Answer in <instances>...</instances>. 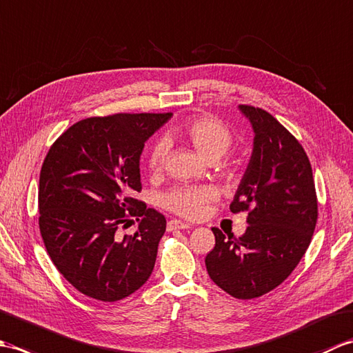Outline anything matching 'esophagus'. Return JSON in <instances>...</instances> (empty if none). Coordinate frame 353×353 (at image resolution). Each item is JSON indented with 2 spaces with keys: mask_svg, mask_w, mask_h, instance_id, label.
I'll use <instances>...</instances> for the list:
<instances>
[{
  "mask_svg": "<svg viewBox=\"0 0 353 353\" xmlns=\"http://www.w3.org/2000/svg\"><path fill=\"white\" fill-rule=\"evenodd\" d=\"M191 226L188 223H183L181 220H170L168 224H167V229L168 230H177V229H190Z\"/></svg>",
  "mask_w": 353,
  "mask_h": 353,
  "instance_id": "1",
  "label": "esophagus"
}]
</instances>
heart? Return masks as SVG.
Returning a JSON list of instances; mask_svg holds the SVG:
<instances>
[{
	"mask_svg": "<svg viewBox=\"0 0 353 353\" xmlns=\"http://www.w3.org/2000/svg\"><path fill=\"white\" fill-rule=\"evenodd\" d=\"M185 134L194 148L209 161H216L228 152L234 134L221 119L212 115H197L186 119L182 124ZM170 142L167 138H157L150 145L147 153V167L150 171L157 172L167 162ZM215 199L211 188L199 186H177L161 196V205L171 212L185 216V219H199L205 214L208 203Z\"/></svg>",
	"mask_w": 353,
	"mask_h": 353,
	"instance_id": "b5f03b06",
	"label": "heart"
}]
</instances>
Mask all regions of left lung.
<instances>
[{"instance_id": "1", "label": "left lung", "mask_w": 353, "mask_h": 353, "mask_svg": "<svg viewBox=\"0 0 353 353\" xmlns=\"http://www.w3.org/2000/svg\"><path fill=\"white\" fill-rule=\"evenodd\" d=\"M254 142L230 211L249 212L244 235L212 228L215 247L205 264L232 297L254 299L274 290L297 267L316 229L319 201L302 144L267 110L241 104Z\"/></svg>"}]
</instances>
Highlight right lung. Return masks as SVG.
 <instances>
[{
  "mask_svg": "<svg viewBox=\"0 0 353 353\" xmlns=\"http://www.w3.org/2000/svg\"><path fill=\"white\" fill-rule=\"evenodd\" d=\"M167 114H115L72 124L45 156L39 177V230L45 249L81 294L117 302L153 272L165 216L133 197L139 157ZM140 221L133 236L121 230Z\"/></svg>",
  "mask_w": 353,
  "mask_h": 353,
  "instance_id": "obj_1",
  "label": "right lung"
}]
</instances>
